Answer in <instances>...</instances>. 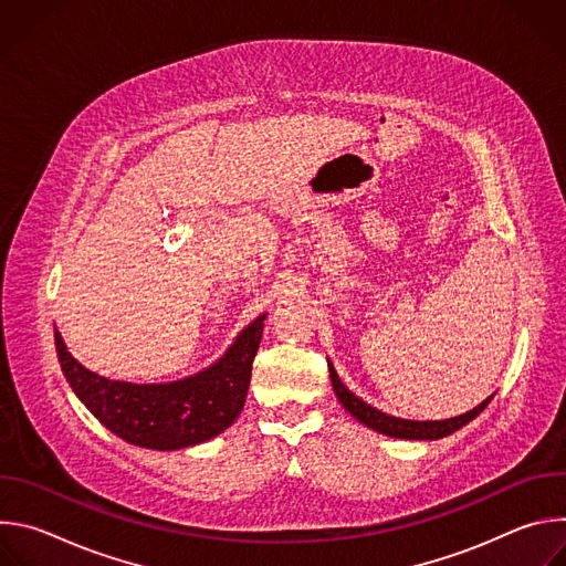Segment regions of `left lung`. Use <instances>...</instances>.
<instances>
[{
    "label": "left lung",
    "instance_id": "obj_1",
    "mask_svg": "<svg viewBox=\"0 0 566 566\" xmlns=\"http://www.w3.org/2000/svg\"><path fill=\"white\" fill-rule=\"evenodd\" d=\"M329 376H332V382H334V391L338 396V400L345 406V410L358 419L360 423H365L367 428L376 430V432H382L387 437H396V439H443L452 432H457L459 428H463L465 423H470L472 419H476L483 410H486L489 402L493 400L486 398L483 402H479V406L461 417H454V419H446V421H408V419H396V417H387L385 412L367 406L365 400H360L356 394H352L338 378L334 365L329 363Z\"/></svg>",
    "mask_w": 566,
    "mask_h": 566
}]
</instances>
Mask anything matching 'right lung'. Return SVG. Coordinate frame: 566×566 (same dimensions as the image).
<instances>
[{
	"label": "right lung",
	"mask_w": 566,
	"mask_h": 566,
	"mask_svg": "<svg viewBox=\"0 0 566 566\" xmlns=\"http://www.w3.org/2000/svg\"><path fill=\"white\" fill-rule=\"evenodd\" d=\"M264 332V315L241 332L210 369L170 385L107 380L80 365L55 332L62 371L92 415L127 443L179 450L223 432L244 410L251 369Z\"/></svg>",
	"instance_id": "1"
}]
</instances>
